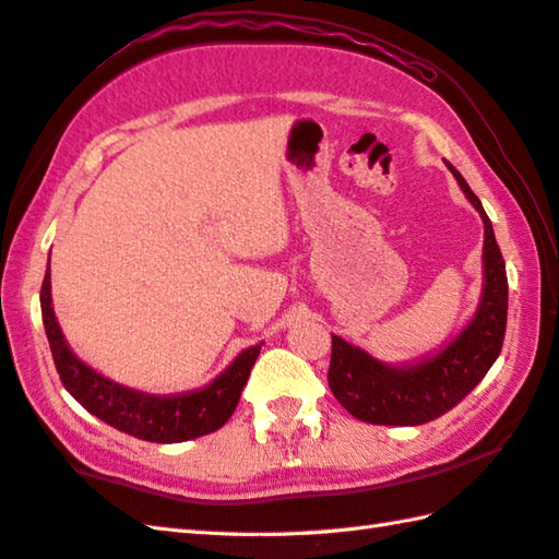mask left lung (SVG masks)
I'll return each instance as SVG.
<instances>
[{"label":"left lung","instance_id":"8db88e82","mask_svg":"<svg viewBox=\"0 0 559 559\" xmlns=\"http://www.w3.org/2000/svg\"><path fill=\"white\" fill-rule=\"evenodd\" d=\"M449 170L485 225V286L478 312L444 350L403 367L379 362L362 348L331 336L329 386L341 406L362 423L423 425L439 418L476 389L502 350L509 300L504 259L480 199L456 168L449 165Z\"/></svg>","mask_w":559,"mask_h":559}]
</instances>
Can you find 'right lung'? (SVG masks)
<instances>
[{
	"instance_id": "add662e5",
	"label": "right lung",
	"mask_w": 559,
	"mask_h": 559,
	"mask_svg": "<svg viewBox=\"0 0 559 559\" xmlns=\"http://www.w3.org/2000/svg\"><path fill=\"white\" fill-rule=\"evenodd\" d=\"M40 310L55 367L69 394L103 423L136 439H146V442L175 444L216 432L237 408V401H240L249 372H252L261 350V343L242 350L204 389L170 396L144 394V391L129 389L103 377L71 353L52 310L50 266H47L40 288Z\"/></svg>"
}]
</instances>
